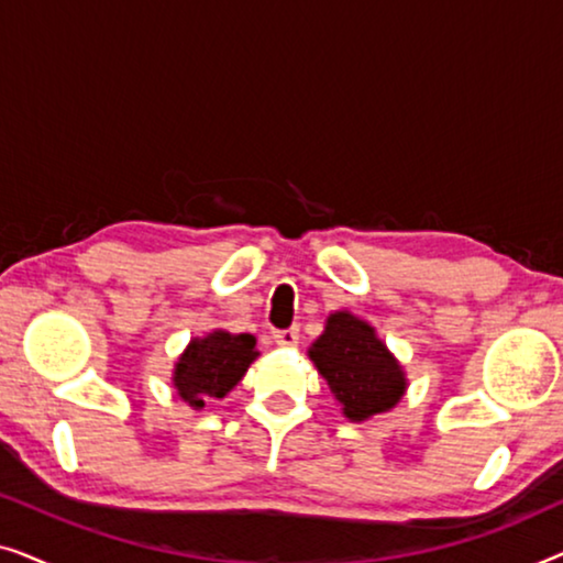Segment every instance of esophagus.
<instances>
[{
	"label": "esophagus",
	"mask_w": 563,
	"mask_h": 563,
	"mask_svg": "<svg viewBox=\"0 0 563 563\" xmlns=\"http://www.w3.org/2000/svg\"><path fill=\"white\" fill-rule=\"evenodd\" d=\"M274 343L282 345V349H291V345L299 343V330H297V328L276 330V333H274Z\"/></svg>",
	"instance_id": "esophagus-1"
}]
</instances>
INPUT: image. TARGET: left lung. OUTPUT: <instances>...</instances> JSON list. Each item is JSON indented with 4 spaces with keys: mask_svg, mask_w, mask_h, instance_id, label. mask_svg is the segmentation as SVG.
<instances>
[{
    "mask_svg": "<svg viewBox=\"0 0 563 563\" xmlns=\"http://www.w3.org/2000/svg\"><path fill=\"white\" fill-rule=\"evenodd\" d=\"M310 358L351 422L391 410L407 389L402 366L376 330L345 310L330 314L325 333L310 345Z\"/></svg>",
    "mask_w": 563,
    "mask_h": 563,
    "instance_id": "left-lung-1",
    "label": "left lung"
}]
</instances>
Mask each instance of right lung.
I'll return each instance as SVG.
<instances>
[{
	"mask_svg": "<svg viewBox=\"0 0 563 563\" xmlns=\"http://www.w3.org/2000/svg\"><path fill=\"white\" fill-rule=\"evenodd\" d=\"M256 356V338L249 333L212 330L205 338H195L174 366L176 395L195 410H202L207 397H225Z\"/></svg>",
	"mask_w": 563,
	"mask_h": 563,
	"instance_id": "right-lung-1",
	"label": "right lung"
}]
</instances>
